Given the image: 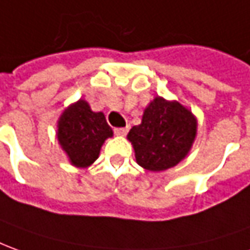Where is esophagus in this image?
Returning <instances> with one entry per match:
<instances>
[{"label": "esophagus", "mask_w": 250, "mask_h": 250, "mask_svg": "<svg viewBox=\"0 0 250 250\" xmlns=\"http://www.w3.org/2000/svg\"><path fill=\"white\" fill-rule=\"evenodd\" d=\"M128 130H129V125L128 126H125V128H115L114 129L115 135H118V136H125L126 133H128Z\"/></svg>", "instance_id": "obj_1"}]
</instances>
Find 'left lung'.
I'll return each instance as SVG.
<instances>
[{
  "mask_svg": "<svg viewBox=\"0 0 250 250\" xmlns=\"http://www.w3.org/2000/svg\"><path fill=\"white\" fill-rule=\"evenodd\" d=\"M196 132L197 120L190 110L156 96L144 110L142 124L129 130L128 140L142 167L163 171L174 167L187 156Z\"/></svg>",
  "mask_w": 250,
  "mask_h": 250,
  "instance_id": "8db88e82",
  "label": "left lung"
}]
</instances>
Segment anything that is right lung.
Masks as SVG:
<instances>
[{"label":"right lung","mask_w":250,"mask_h":250,"mask_svg":"<svg viewBox=\"0 0 250 250\" xmlns=\"http://www.w3.org/2000/svg\"><path fill=\"white\" fill-rule=\"evenodd\" d=\"M57 128L58 143L76 167L91 166L104 140L113 136L104 114L92 111L83 99L63 110Z\"/></svg>","instance_id":"add662e5"}]
</instances>
